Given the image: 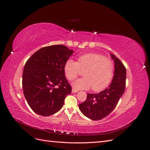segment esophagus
<instances>
[{"mask_svg": "<svg viewBox=\"0 0 150 150\" xmlns=\"http://www.w3.org/2000/svg\"><path fill=\"white\" fill-rule=\"evenodd\" d=\"M78 90H77V89H74V88H72V93H78Z\"/></svg>", "mask_w": 150, "mask_h": 150, "instance_id": "34e87169", "label": "esophagus"}]
</instances>
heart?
<instances>
[{
	"label": "heart",
	"instance_id": "b5f03b06",
	"mask_svg": "<svg viewBox=\"0 0 150 150\" xmlns=\"http://www.w3.org/2000/svg\"><path fill=\"white\" fill-rule=\"evenodd\" d=\"M67 79L74 81L84 72L85 78L76 81L73 86L78 89L93 88L95 91H100L110 84L114 75V64L108 57L97 53H88L78 57L77 62L68 59L64 66Z\"/></svg>",
	"mask_w": 150,
	"mask_h": 150
}]
</instances>
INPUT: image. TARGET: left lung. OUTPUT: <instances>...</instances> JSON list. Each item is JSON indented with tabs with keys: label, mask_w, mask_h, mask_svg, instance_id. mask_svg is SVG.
I'll return each mask as SVG.
<instances>
[{
	"label": "left lung",
	"mask_w": 150,
	"mask_h": 150,
	"mask_svg": "<svg viewBox=\"0 0 150 150\" xmlns=\"http://www.w3.org/2000/svg\"><path fill=\"white\" fill-rule=\"evenodd\" d=\"M115 62V75L109 87L97 94L88 93L86 101L79 104L83 114L93 120H101L115 110L126 87V70L122 62L111 54Z\"/></svg>",
	"instance_id": "1"
}]
</instances>
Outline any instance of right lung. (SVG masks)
Wrapping results in <instances>:
<instances>
[{
	"instance_id": "add662e5",
	"label": "right lung",
	"mask_w": 150,
	"mask_h": 150,
	"mask_svg": "<svg viewBox=\"0 0 150 150\" xmlns=\"http://www.w3.org/2000/svg\"><path fill=\"white\" fill-rule=\"evenodd\" d=\"M73 53L63 45L44 47L27 61L22 74V88L30 108L43 116L55 114L64 105L72 88L64 66Z\"/></svg>"
}]
</instances>
